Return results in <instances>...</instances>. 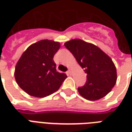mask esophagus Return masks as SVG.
<instances>
[{
  "mask_svg": "<svg viewBox=\"0 0 132 132\" xmlns=\"http://www.w3.org/2000/svg\"><path fill=\"white\" fill-rule=\"evenodd\" d=\"M67 73L69 75H71V69H69V70L67 71Z\"/></svg>",
  "mask_w": 132,
  "mask_h": 132,
  "instance_id": "34e87169",
  "label": "esophagus"
}]
</instances>
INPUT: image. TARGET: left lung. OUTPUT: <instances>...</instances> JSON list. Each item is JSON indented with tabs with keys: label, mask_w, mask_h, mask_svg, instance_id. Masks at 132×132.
<instances>
[{
	"label": "left lung",
	"mask_w": 132,
	"mask_h": 132,
	"mask_svg": "<svg viewBox=\"0 0 132 132\" xmlns=\"http://www.w3.org/2000/svg\"><path fill=\"white\" fill-rule=\"evenodd\" d=\"M64 45L86 73L85 84L78 88L80 95L87 100L96 101L108 94L117 79L111 58L95 45L82 39L70 40Z\"/></svg>",
	"instance_id": "left-lung-1"
}]
</instances>
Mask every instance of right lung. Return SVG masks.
Returning a JSON list of instances; mask_svg holds the SVG:
<instances>
[{"mask_svg":"<svg viewBox=\"0 0 132 132\" xmlns=\"http://www.w3.org/2000/svg\"><path fill=\"white\" fill-rule=\"evenodd\" d=\"M59 42L44 39L30 45L24 52L15 68L17 84L26 93L44 97L56 92L67 78L56 71L54 56L59 50Z\"/></svg>","mask_w":132,"mask_h":132,"instance_id":"right-lung-1","label":"right lung"}]
</instances>
